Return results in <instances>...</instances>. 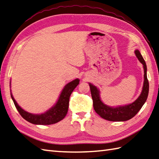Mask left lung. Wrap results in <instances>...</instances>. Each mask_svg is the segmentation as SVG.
Wrapping results in <instances>:
<instances>
[{
  "instance_id": "obj_1",
  "label": "left lung",
  "mask_w": 159,
  "mask_h": 159,
  "mask_svg": "<svg viewBox=\"0 0 159 159\" xmlns=\"http://www.w3.org/2000/svg\"><path fill=\"white\" fill-rule=\"evenodd\" d=\"M134 53H135L137 59L143 64L144 70V81L142 92L139 98L133 103L116 107L107 106L104 104L100 99L99 89L92 83H89L93 100V109L103 119L113 121H127L135 116L143 107L144 103L146 102L148 92H149V83H148L147 78V66L139 50H135Z\"/></svg>"
}]
</instances>
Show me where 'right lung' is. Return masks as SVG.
<instances>
[{
  "mask_svg": "<svg viewBox=\"0 0 159 159\" xmlns=\"http://www.w3.org/2000/svg\"><path fill=\"white\" fill-rule=\"evenodd\" d=\"M79 81L80 80L76 79L67 83L64 87L59 97V99L55 105L46 111L45 113L41 114H33L26 112L18 105L15 99L13 98L11 93V97L20 116L29 122L38 125L53 124L59 122L66 117L67 111H68L70 96L73 90L79 84Z\"/></svg>",
  "mask_w": 159,
  "mask_h": 159,
  "instance_id": "right-lung-1",
  "label": "right lung"
}]
</instances>
